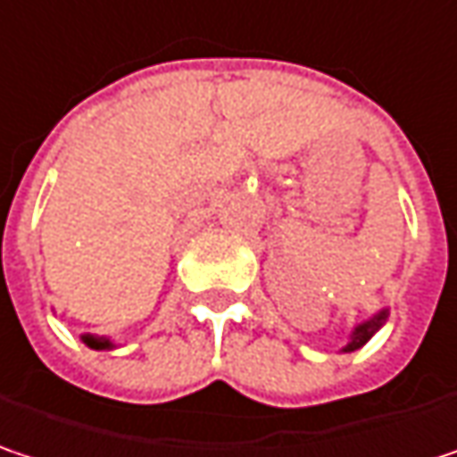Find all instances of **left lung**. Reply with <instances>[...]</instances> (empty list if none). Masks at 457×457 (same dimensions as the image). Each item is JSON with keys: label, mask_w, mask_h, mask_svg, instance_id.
<instances>
[{"label": "left lung", "mask_w": 457, "mask_h": 457, "mask_svg": "<svg viewBox=\"0 0 457 457\" xmlns=\"http://www.w3.org/2000/svg\"><path fill=\"white\" fill-rule=\"evenodd\" d=\"M387 314L390 310H379L377 314H372L370 320H364V322H359L353 330H351V336H348V343L343 345V353H351V351H356V348H361L364 343L370 341L372 336H375L377 330L387 322Z\"/></svg>", "instance_id": "obj_1"}]
</instances>
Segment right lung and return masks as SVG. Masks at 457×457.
<instances>
[{"label": "right lung", "mask_w": 457, "mask_h": 457, "mask_svg": "<svg viewBox=\"0 0 457 457\" xmlns=\"http://www.w3.org/2000/svg\"><path fill=\"white\" fill-rule=\"evenodd\" d=\"M80 341L87 348H93V351H112V348H116V343L112 338H106V336H90V333H85Z\"/></svg>", "instance_id": "right-lung-1"}]
</instances>
